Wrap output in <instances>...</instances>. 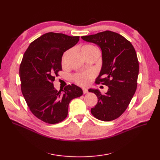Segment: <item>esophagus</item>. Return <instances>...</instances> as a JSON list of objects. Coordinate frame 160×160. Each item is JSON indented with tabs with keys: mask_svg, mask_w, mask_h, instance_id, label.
<instances>
[{
	"mask_svg": "<svg viewBox=\"0 0 160 160\" xmlns=\"http://www.w3.org/2000/svg\"><path fill=\"white\" fill-rule=\"evenodd\" d=\"M83 91L84 94H86V93H88V89H86V88H83Z\"/></svg>",
	"mask_w": 160,
	"mask_h": 160,
	"instance_id": "esophagus-1",
	"label": "esophagus"
}]
</instances>
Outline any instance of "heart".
I'll list each match as a JSON object with an SVG mask.
<instances>
[{
	"instance_id": "heart-1",
	"label": "heart",
	"mask_w": 160,
	"mask_h": 160,
	"mask_svg": "<svg viewBox=\"0 0 160 160\" xmlns=\"http://www.w3.org/2000/svg\"><path fill=\"white\" fill-rule=\"evenodd\" d=\"M93 48H96V47H95L93 45H85L82 47L81 51L85 52L91 49H93ZM68 55H69V51H67L64 53L63 57H62V62L63 64L66 62ZM93 77H94V72L93 71H86V72H81V73L75 75L74 76V81L79 85L86 86L90 83V81H91L92 78H93Z\"/></svg>"
}]
</instances>
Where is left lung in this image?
Returning <instances> with one entry per match:
<instances>
[{
	"label": "left lung",
	"mask_w": 160,
	"mask_h": 160,
	"mask_svg": "<svg viewBox=\"0 0 160 160\" xmlns=\"http://www.w3.org/2000/svg\"><path fill=\"white\" fill-rule=\"evenodd\" d=\"M81 38L101 49L102 67L96 83L108 87L104 95L98 89L88 90L96 95L98 101L91 112L104 122L115 119L127 109L137 89L139 62L136 52L124 37L110 31L83 36Z\"/></svg>",
	"instance_id": "1"
}]
</instances>
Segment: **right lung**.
<instances>
[{
  "label": "right lung",
  "mask_w": 160,
  "mask_h": 160,
  "mask_svg": "<svg viewBox=\"0 0 160 160\" xmlns=\"http://www.w3.org/2000/svg\"><path fill=\"white\" fill-rule=\"evenodd\" d=\"M79 40L78 36L47 32L32 42L24 54L19 69L22 93L33 115L45 123L64 120L70 101L83 95L74 84L58 91L52 83L62 70L63 52Z\"/></svg>",
  "instance_id": "1"
}]
</instances>
